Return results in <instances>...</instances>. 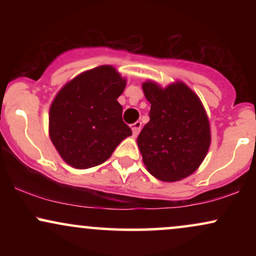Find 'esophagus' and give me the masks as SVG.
<instances>
[{
	"mask_svg": "<svg viewBox=\"0 0 256 256\" xmlns=\"http://www.w3.org/2000/svg\"><path fill=\"white\" fill-rule=\"evenodd\" d=\"M140 128H142V122H134V124L131 125L132 134H134V137L138 136V134H140Z\"/></svg>",
	"mask_w": 256,
	"mask_h": 256,
	"instance_id": "1",
	"label": "esophagus"
}]
</instances>
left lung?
I'll use <instances>...</instances> for the list:
<instances>
[{"instance_id":"1","label":"left lung","mask_w":256,"mask_h":256,"mask_svg":"<svg viewBox=\"0 0 256 256\" xmlns=\"http://www.w3.org/2000/svg\"><path fill=\"white\" fill-rule=\"evenodd\" d=\"M149 120L137 138L143 162L162 182H178L198 168L210 146V126L201 100L183 82L162 88L142 84Z\"/></svg>"}]
</instances>
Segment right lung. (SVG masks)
<instances>
[{"mask_svg": "<svg viewBox=\"0 0 256 256\" xmlns=\"http://www.w3.org/2000/svg\"><path fill=\"white\" fill-rule=\"evenodd\" d=\"M125 86L126 79L104 64L61 88L49 110V137L64 162L79 170L101 165L131 136L118 102Z\"/></svg>", "mask_w": 256, "mask_h": 256, "instance_id": "right-lung-1", "label": "right lung"}]
</instances>
